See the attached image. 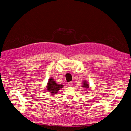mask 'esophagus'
I'll use <instances>...</instances> for the list:
<instances>
[{
  "label": "esophagus",
  "instance_id": "obj_1",
  "mask_svg": "<svg viewBox=\"0 0 131 131\" xmlns=\"http://www.w3.org/2000/svg\"><path fill=\"white\" fill-rule=\"evenodd\" d=\"M73 83L72 82H69V83H68V84H69V86H71V87L73 86Z\"/></svg>",
  "mask_w": 131,
  "mask_h": 131
}]
</instances>
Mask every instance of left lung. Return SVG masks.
Instances as JSON below:
<instances>
[{
  "label": "left lung",
  "mask_w": 131,
  "mask_h": 131,
  "mask_svg": "<svg viewBox=\"0 0 131 131\" xmlns=\"http://www.w3.org/2000/svg\"><path fill=\"white\" fill-rule=\"evenodd\" d=\"M82 87L88 88H89V84H88L86 81H84L83 83V86Z\"/></svg>",
  "instance_id": "8db88e82"
}]
</instances>
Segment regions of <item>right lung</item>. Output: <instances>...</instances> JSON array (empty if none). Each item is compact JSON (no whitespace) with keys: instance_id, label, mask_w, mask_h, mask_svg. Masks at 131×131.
<instances>
[{"instance_id":"right-lung-1","label":"right lung","mask_w":131,"mask_h":131,"mask_svg":"<svg viewBox=\"0 0 131 131\" xmlns=\"http://www.w3.org/2000/svg\"><path fill=\"white\" fill-rule=\"evenodd\" d=\"M47 87V90L49 92H50V93L52 95H53L55 93H57L58 91L59 90L60 88L63 87V86L61 84H57L54 81V79H52V78H51L49 80Z\"/></svg>"}]
</instances>
